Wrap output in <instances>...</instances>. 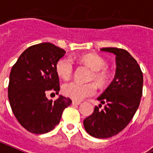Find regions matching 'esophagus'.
Instances as JSON below:
<instances>
[{"mask_svg":"<svg viewBox=\"0 0 153 153\" xmlns=\"http://www.w3.org/2000/svg\"><path fill=\"white\" fill-rule=\"evenodd\" d=\"M81 103V102H79V101H72V104H74V105H79Z\"/></svg>","mask_w":153,"mask_h":153,"instance_id":"34e87169","label":"esophagus"}]
</instances>
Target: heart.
<instances>
[{"label":"heart","instance_id":"1","mask_svg":"<svg viewBox=\"0 0 153 153\" xmlns=\"http://www.w3.org/2000/svg\"><path fill=\"white\" fill-rule=\"evenodd\" d=\"M80 61L93 71L91 79H94L98 84L104 85L108 80L109 74L106 66V62L102 57L95 53H88L80 58ZM73 62L71 58H62L56 65L57 73L64 80L71 79L73 74ZM63 94L67 97L77 101L84 100L85 98L94 95L96 93V87L94 83L81 84L71 82L66 83L62 88Z\"/></svg>","mask_w":153,"mask_h":153}]
</instances>
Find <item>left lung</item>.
<instances>
[{
  "label": "left lung",
  "instance_id": "1",
  "mask_svg": "<svg viewBox=\"0 0 153 153\" xmlns=\"http://www.w3.org/2000/svg\"><path fill=\"white\" fill-rule=\"evenodd\" d=\"M114 53L116 61L115 78L97 100L94 112L83 121L89 135L106 139L117 135L128 126L138 109L143 91V73L136 59L123 49L102 48ZM102 104L105 108L99 109Z\"/></svg>",
  "mask_w": 153,
  "mask_h": 153
}]
</instances>
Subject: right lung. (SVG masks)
I'll list each match as a JSON object with an SVG mask.
<instances>
[{"mask_svg":"<svg viewBox=\"0 0 153 153\" xmlns=\"http://www.w3.org/2000/svg\"><path fill=\"white\" fill-rule=\"evenodd\" d=\"M66 51L50 42L30 46L20 55L9 74L8 97L12 111L28 131L44 134L59 123L64 109L71 104L70 98L60 95L48 100L45 95L58 94V60Z\"/></svg>","mask_w":153,"mask_h":153,"instance_id":"1","label":"right lung"}]
</instances>
